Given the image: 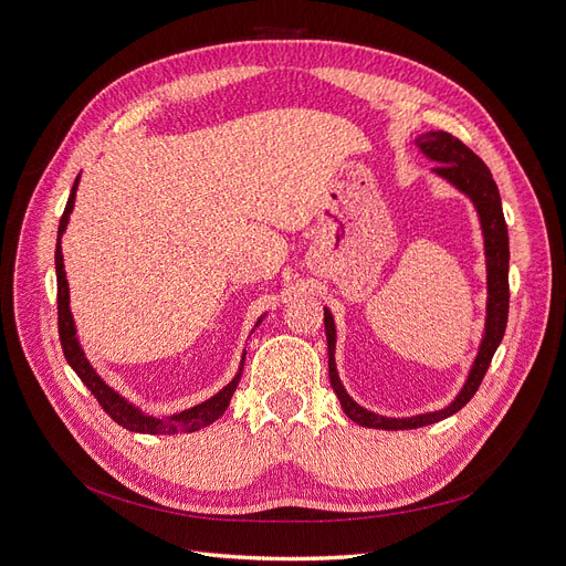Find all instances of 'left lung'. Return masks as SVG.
<instances>
[{"instance_id": "8db88e82", "label": "left lung", "mask_w": 566, "mask_h": 566, "mask_svg": "<svg viewBox=\"0 0 566 566\" xmlns=\"http://www.w3.org/2000/svg\"><path fill=\"white\" fill-rule=\"evenodd\" d=\"M415 145L419 151L436 160L433 172L449 181L453 188H459L463 196L470 198V202L476 209L481 234H483V255H486V325H483V336L479 343V353L472 361V368L468 373V380L455 394V398L444 406L442 410L423 412L415 417H385L378 412H370L361 408L359 402L349 396L338 378L336 370V325L334 315L325 306V332H327V349H329V380L332 387L340 400L343 412L359 426L366 428H380V430H408V428H421L428 423L442 421L451 415L459 412L468 400L476 394L483 375H486L495 349L502 343L504 329H506V315H509V232L502 213V200L497 184L493 181L491 170L486 164L459 138H453L451 133L444 130H426L419 138H415Z\"/></svg>"}]
</instances>
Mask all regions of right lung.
<instances>
[{"label": "right lung", "mask_w": 566, "mask_h": 566, "mask_svg": "<svg viewBox=\"0 0 566 566\" xmlns=\"http://www.w3.org/2000/svg\"><path fill=\"white\" fill-rule=\"evenodd\" d=\"M77 181L80 175L71 188V196L66 202V209L62 213L60 221V230H57V249H55V269H57V319H60V340H62V349L64 357L69 361V366L77 373V378L83 380V385L94 394V398L98 400V406L107 412L113 421H117L119 426H124L126 430H133V433H147V436H175V433H193V430H200L209 423L217 421L230 406V398L241 380V370H244V359H247V349L241 355L239 361V370L234 378L219 391L213 394L211 398L198 402V406L181 410L177 415L170 417H154L143 412L140 408L133 406L124 396H119L113 387H107L103 382L101 375L94 370V366L87 361L83 347H80L77 334H75V322L69 308V281H66V272H64V255H62V234L66 232L71 211L75 205V191H77ZM264 319V315L258 317L255 327Z\"/></svg>", "instance_id": "1"}]
</instances>
